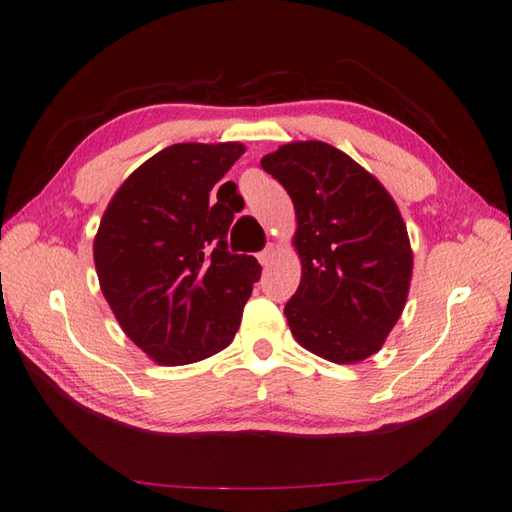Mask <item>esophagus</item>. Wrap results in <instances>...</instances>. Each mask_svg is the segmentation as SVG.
Listing matches in <instances>:
<instances>
[{
    "label": "esophagus",
    "mask_w": 512,
    "mask_h": 512,
    "mask_svg": "<svg viewBox=\"0 0 512 512\" xmlns=\"http://www.w3.org/2000/svg\"><path fill=\"white\" fill-rule=\"evenodd\" d=\"M276 254H278V245H274V243H269L263 252L258 254V260L263 265H269V263H274V258H276Z\"/></svg>",
    "instance_id": "1"
}]
</instances>
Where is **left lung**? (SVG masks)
<instances>
[{"mask_svg": "<svg viewBox=\"0 0 512 512\" xmlns=\"http://www.w3.org/2000/svg\"><path fill=\"white\" fill-rule=\"evenodd\" d=\"M293 201L300 287L285 306L302 348L359 363L385 344L405 309L414 252L396 201L335 146L306 140L260 160Z\"/></svg>", "mask_w": 512, "mask_h": 512, "instance_id": "1", "label": "left lung"}]
</instances>
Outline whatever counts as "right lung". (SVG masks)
<instances>
[{
	"label": "right lung",
	"mask_w": 512,
	"mask_h": 512,
	"mask_svg": "<svg viewBox=\"0 0 512 512\" xmlns=\"http://www.w3.org/2000/svg\"><path fill=\"white\" fill-rule=\"evenodd\" d=\"M245 153L241 142H184L122 181L94 236V263L120 328L160 366L217 355L241 326L260 278L254 256L227 252L236 186L212 188Z\"/></svg>",
	"instance_id": "right-lung-1"
}]
</instances>
